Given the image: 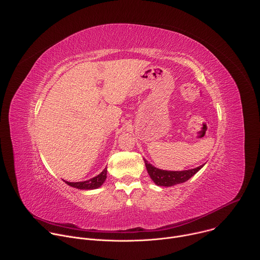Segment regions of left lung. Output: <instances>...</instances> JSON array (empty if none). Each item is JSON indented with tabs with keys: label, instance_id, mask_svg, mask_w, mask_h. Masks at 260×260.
I'll use <instances>...</instances> for the list:
<instances>
[{
	"label": "left lung",
	"instance_id": "1",
	"mask_svg": "<svg viewBox=\"0 0 260 260\" xmlns=\"http://www.w3.org/2000/svg\"><path fill=\"white\" fill-rule=\"evenodd\" d=\"M145 165L147 168L148 174L152 181L160 187H172L178 184H182L187 182L189 179H191L195 174L204 166V164L188 169V170H182V171H170V170H163L156 168L151 163H149L146 159H144Z\"/></svg>",
	"mask_w": 260,
	"mask_h": 260
}]
</instances>
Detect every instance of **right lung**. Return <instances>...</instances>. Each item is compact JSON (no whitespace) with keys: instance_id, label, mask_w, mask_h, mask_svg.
Masks as SVG:
<instances>
[{"instance_id":"obj_1","label":"right lung","mask_w":260,"mask_h":260,"mask_svg":"<svg viewBox=\"0 0 260 260\" xmlns=\"http://www.w3.org/2000/svg\"><path fill=\"white\" fill-rule=\"evenodd\" d=\"M107 178V168H104V170L99 174L97 177L84 181V182H76V183H70V182H66L64 181L68 186L79 189V190H94V189H98L100 188L105 180Z\"/></svg>"}]
</instances>
